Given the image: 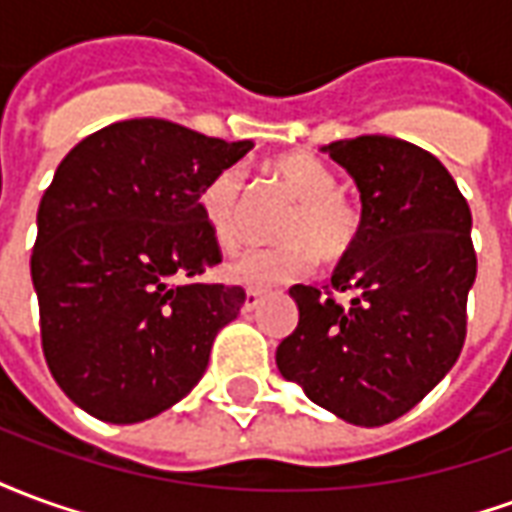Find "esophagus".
Listing matches in <instances>:
<instances>
[{
  "instance_id": "1",
  "label": "esophagus",
  "mask_w": 512,
  "mask_h": 512,
  "mask_svg": "<svg viewBox=\"0 0 512 512\" xmlns=\"http://www.w3.org/2000/svg\"><path fill=\"white\" fill-rule=\"evenodd\" d=\"M260 301H263V290H246V299H244V312H252L260 307Z\"/></svg>"
}]
</instances>
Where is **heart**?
Segmentation results:
<instances>
[{
    "instance_id": "b5f03b06",
    "label": "heart",
    "mask_w": 512,
    "mask_h": 512,
    "mask_svg": "<svg viewBox=\"0 0 512 512\" xmlns=\"http://www.w3.org/2000/svg\"><path fill=\"white\" fill-rule=\"evenodd\" d=\"M268 175L299 205L279 233L285 244L274 249H249L224 266L227 279L252 288L304 277L315 257L321 263H340L362 233L359 208L340 194L334 172L315 156L290 153L274 158L268 164ZM200 211L213 241L224 252H233L241 244L244 219V178L238 169H222L205 183Z\"/></svg>"
}]
</instances>
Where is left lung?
Returning a JSON list of instances; mask_svg holds the SVG:
<instances>
[{"mask_svg": "<svg viewBox=\"0 0 512 512\" xmlns=\"http://www.w3.org/2000/svg\"><path fill=\"white\" fill-rule=\"evenodd\" d=\"M354 178L359 241L332 290L293 285L299 326L277 348L282 378L334 417L378 428L417 406L461 354L477 277L472 211L428 150L365 134L321 147Z\"/></svg>", "mask_w": 512, "mask_h": 512, "instance_id": "left-lung-1", "label": "left lung"}]
</instances>
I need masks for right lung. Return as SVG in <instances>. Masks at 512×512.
<instances>
[{
  "label": "right lung",
  "mask_w": 512,
  "mask_h": 512,
  "mask_svg": "<svg viewBox=\"0 0 512 512\" xmlns=\"http://www.w3.org/2000/svg\"><path fill=\"white\" fill-rule=\"evenodd\" d=\"M252 147L139 117L60 161L29 266L51 376L95 419L156 417L205 373L246 293L194 279L222 260L200 194Z\"/></svg>",
  "instance_id": "obj_1"
}]
</instances>
